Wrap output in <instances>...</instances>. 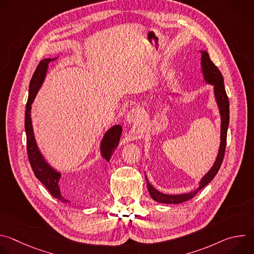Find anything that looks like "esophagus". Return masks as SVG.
Segmentation results:
<instances>
[{
    "label": "esophagus",
    "instance_id": "34e87169",
    "mask_svg": "<svg viewBox=\"0 0 254 254\" xmlns=\"http://www.w3.org/2000/svg\"><path fill=\"white\" fill-rule=\"evenodd\" d=\"M141 118H142V112L140 108H132V110H130L127 115V123L131 125V124H135V123H138L139 121H141Z\"/></svg>",
    "mask_w": 254,
    "mask_h": 254
}]
</instances>
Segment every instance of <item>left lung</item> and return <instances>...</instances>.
<instances>
[{"instance_id":"8db88e82","label":"left lung","mask_w":254,"mask_h":254,"mask_svg":"<svg viewBox=\"0 0 254 254\" xmlns=\"http://www.w3.org/2000/svg\"><path fill=\"white\" fill-rule=\"evenodd\" d=\"M201 71L203 73L204 81L207 84L213 85L214 89V96L217 105L219 108V114L221 118V131H220V146L218 150V155L216 157V160L212 166V168L206 173L203 178L201 179L199 187L189 193L185 194H178V195H169L164 194L160 191H158L156 188L152 186V184L149 182V180L146 176L148 191L151 195V197L159 202V203H165V204H180L185 201H188L192 199L201 189H203L207 184H209L211 181L214 179L216 174L218 173L221 164L223 162L224 154H225V148H226V137H227V129L229 125V99L225 91L224 87V79L221 74L219 69L211 61L209 54L205 50H201Z\"/></svg>"}]
</instances>
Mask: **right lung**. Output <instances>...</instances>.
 Here are the masks:
<instances>
[{
  "label": "right lung",
  "instance_id": "right-lung-1",
  "mask_svg": "<svg viewBox=\"0 0 254 254\" xmlns=\"http://www.w3.org/2000/svg\"><path fill=\"white\" fill-rule=\"evenodd\" d=\"M57 58V57H56ZM56 58H46L40 61L37 68H36L32 79L29 85V96L26 104L25 112V130L27 135V153L30 165L32 170L40 182L47 188L50 194L63 203H67L68 200L65 199L59 188V179L61 177V173L54 169L44 158L42 153L40 152L36 138L34 136V130L31 120V105L41 88L44 79L46 77V73L48 70V65L51 61ZM123 127L120 125H116L107 129L104 133L101 141H100V154L101 157L110 162L112 155L116 151L119 146L121 139Z\"/></svg>",
  "mask_w": 254,
  "mask_h": 254
}]
</instances>
